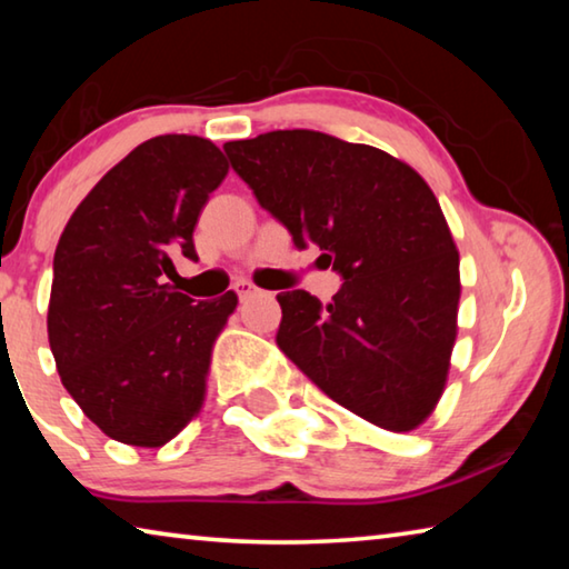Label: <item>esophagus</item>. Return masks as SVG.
Instances as JSON below:
<instances>
[{
  "label": "esophagus",
  "mask_w": 569,
  "mask_h": 569,
  "mask_svg": "<svg viewBox=\"0 0 569 569\" xmlns=\"http://www.w3.org/2000/svg\"><path fill=\"white\" fill-rule=\"evenodd\" d=\"M236 293L240 296V301H246V298H253V296L263 293V291H261V288H258V286L250 283V281H238V283H236Z\"/></svg>",
  "instance_id": "obj_1"
}]
</instances>
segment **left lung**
I'll list each match as a JSON object with an SVG mask.
<instances>
[{
  "instance_id": "obj_1",
  "label": "left lung",
  "mask_w": 569,
  "mask_h": 569,
  "mask_svg": "<svg viewBox=\"0 0 569 569\" xmlns=\"http://www.w3.org/2000/svg\"><path fill=\"white\" fill-rule=\"evenodd\" d=\"M230 166L298 248L343 276L321 303L278 293L276 343L326 397L389 431L429 419L457 341L459 250L439 200L389 152L313 130L223 146Z\"/></svg>"
}]
</instances>
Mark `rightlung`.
Returning <instances> with one entry per match:
<instances>
[{"mask_svg": "<svg viewBox=\"0 0 569 569\" xmlns=\"http://www.w3.org/2000/svg\"><path fill=\"white\" fill-rule=\"evenodd\" d=\"M228 176L213 142L158 134L108 170L54 250L47 336L70 397L114 441L156 449L198 417L213 343L238 296L176 291L172 256Z\"/></svg>", "mask_w": 569, "mask_h": 569, "instance_id": "add662e5", "label": "right lung"}]
</instances>
